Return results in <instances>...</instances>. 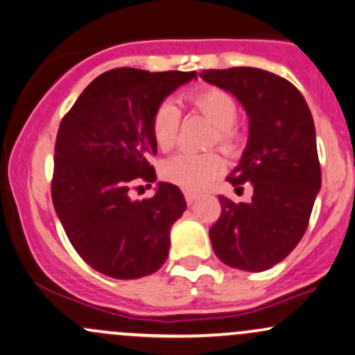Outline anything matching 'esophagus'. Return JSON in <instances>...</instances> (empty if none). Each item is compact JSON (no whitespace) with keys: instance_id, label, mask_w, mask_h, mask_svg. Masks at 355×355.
Returning a JSON list of instances; mask_svg holds the SVG:
<instances>
[{"instance_id":"esophagus-1","label":"esophagus","mask_w":355,"mask_h":355,"mask_svg":"<svg viewBox=\"0 0 355 355\" xmlns=\"http://www.w3.org/2000/svg\"><path fill=\"white\" fill-rule=\"evenodd\" d=\"M185 200L189 205H193L195 202H197V195L195 193H190V191H185Z\"/></svg>"}]
</instances>
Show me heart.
Returning <instances> with one entry per match:
<instances>
[{"instance_id":"obj_1","label":"heart","mask_w":355,"mask_h":355,"mask_svg":"<svg viewBox=\"0 0 355 355\" xmlns=\"http://www.w3.org/2000/svg\"><path fill=\"white\" fill-rule=\"evenodd\" d=\"M183 103L214 125L210 146L217 145L223 153H239L243 133L237 125V103L227 92L217 87L191 89L183 96ZM182 113L172 101H164L155 108L150 130L155 145L162 152H170L178 140ZM225 170V164L217 153L202 155L178 153L162 165V177L187 191H200L209 187Z\"/></svg>"}]
</instances>
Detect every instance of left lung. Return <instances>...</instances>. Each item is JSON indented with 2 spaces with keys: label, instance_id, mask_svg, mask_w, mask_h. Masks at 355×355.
<instances>
[{
  "label": "left lung",
  "instance_id": "8db88e82",
  "mask_svg": "<svg viewBox=\"0 0 355 355\" xmlns=\"http://www.w3.org/2000/svg\"><path fill=\"white\" fill-rule=\"evenodd\" d=\"M200 76L237 96L250 125L245 152L227 182L235 190L252 183L254 197L235 203L220 195L222 214L209 232L211 247L229 267L267 270L304 237L320 190L312 113L302 93L270 71L237 67L203 70Z\"/></svg>",
  "mask_w": 355,
  "mask_h": 355
}]
</instances>
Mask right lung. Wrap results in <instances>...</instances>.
<instances>
[{"instance_id":"right-lung-1","label":"right lung","mask_w":355,"mask_h":355,"mask_svg":"<svg viewBox=\"0 0 355 355\" xmlns=\"http://www.w3.org/2000/svg\"><path fill=\"white\" fill-rule=\"evenodd\" d=\"M197 71L110 70L85 88L61 120L51 198L73 248L113 279H140L164 266L170 229L187 209L177 185L132 200L130 190L155 182V108ZM152 187V185H150Z\"/></svg>"}]
</instances>
